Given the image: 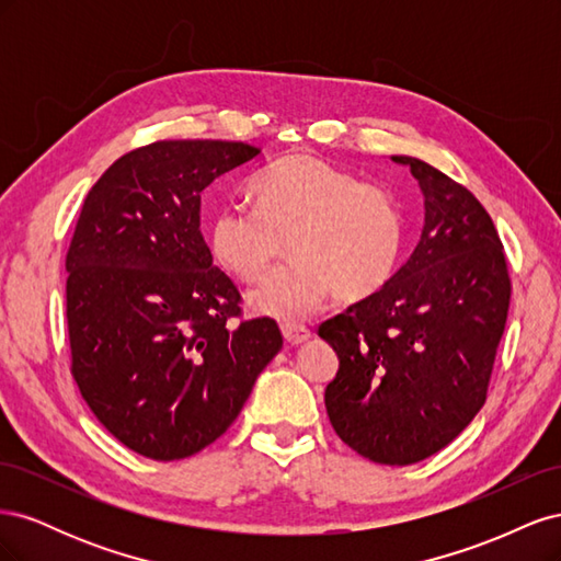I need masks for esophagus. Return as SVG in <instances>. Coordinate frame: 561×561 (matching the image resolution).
Wrapping results in <instances>:
<instances>
[{"instance_id":"1","label":"esophagus","mask_w":561,"mask_h":561,"mask_svg":"<svg viewBox=\"0 0 561 561\" xmlns=\"http://www.w3.org/2000/svg\"><path fill=\"white\" fill-rule=\"evenodd\" d=\"M283 339L287 346H301L311 339V332L301 325H283Z\"/></svg>"}]
</instances>
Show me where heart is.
I'll return each mask as SVG.
<instances>
[{"mask_svg": "<svg viewBox=\"0 0 561 561\" xmlns=\"http://www.w3.org/2000/svg\"><path fill=\"white\" fill-rule=\"evenodd\" d=\"M252 210L222 208L208 227L215 264L245 285L280 257L290 264L248 299L252 313L297 325L325 307L365 301L396 276L404 215L386 186L311 154H287L250 182Z\"/></svg>", "mask_w": 561, "mask_h": 561, "instance_id": "b5f03b06", "label": "heart"}]
</instances>
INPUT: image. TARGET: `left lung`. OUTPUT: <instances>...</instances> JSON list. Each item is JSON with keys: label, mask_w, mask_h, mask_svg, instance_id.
<instances>
[{"label": "left lung", "mask_w": 561, "mask_h": 561, "mask_svg": "<svg viewBox=\"0 0 561 561\" xmlns=\"http://www.w3.org/2000/svg\"><path fill=\"white\" fill-rule=\"evenodd\" d=\"M421 239L381 293L322 322L339 371L325 388L332 428L383 466L445 449L482 410L505 330L511 278L494 222L466 186L414 157Z\"/></svg>", "instance_id": "1"}]
</instances>
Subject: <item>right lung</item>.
Listing matches in <instances>:
<instances>
[{
	"mask_svg": "<svg viewBox=\"0 0 561 561\" xmlns=\"http://www.w3.org/2000/svg\"><path fill=\"white\" fill-rule=\"evenodd\" d=\"M260 154L154 142L114 161L83 201L65 262L72 375L95 419L154 461L215 443L283 348L271 318L231 320L241 295L201 233V194Z\"/></svg>",
	"mask_w": 561,
	"mask_h": 561,
	"instance_id": "1",
	"label": "right lung"
}]
</instances>
